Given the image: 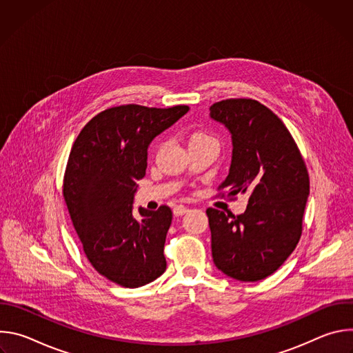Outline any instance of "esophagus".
I'll return each instance as SVG.
<instances>
[{
  "mask_svg": "<svg viewBox=\"0 0 353 353\" xmlns=\"http://www.w3.org/2000/svg\"><path fill=\"white\" fill-rule=\"evenodd\" d=\"M185 212H188V208L184 207V205H179V207H176V208L173 210V214H174L176 216H181V215H184Z\"/></svg>",
  "mask_w": 353,
  "mask_h": 353,
  "instance_id": "esophagus-1",
  "label": "esophagus"
}]
</instances>
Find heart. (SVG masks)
<instances>
[{
  "label": "heart",
  "mask_w": 353,
  "mask_h": 353,
  "mask_svg": "<svg viewBox=\"0 0 353 353\" xmlns=\"http://www.w3.org/2000/svg\"><path fill=\"white\" fill-rule=\"evenodd\" d=\"M210 141H215V139L205 131L195 130V131L188 134V146L196 145V143H201V142H210Z\"/></svg>",
  "instance_id": "1"
}]
</instances>
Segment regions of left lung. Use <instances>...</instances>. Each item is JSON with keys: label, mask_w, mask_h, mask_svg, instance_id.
<instances>
[{"label": "left lung", "mask_w": 353, "mask_h": 353, "mask_svg": "<svg viewBox=\"0 0 353 353\" xmlns=\"http://www.w3.org/2000/svg\"><path fill=\"white\" fill-rule=\"evenodd\" d=\"M210 110L233 141L219 194L229 199L248 194L241 215L207 210L214 263L237 281H260L286 261L300 240L310 191L307 168L286 125L259 100L226 99Z\"/></svg>", "instance_id": "left-lung-1"}]
</instances>
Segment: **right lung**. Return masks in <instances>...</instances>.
Here are the masks:
<instances>
[{
	"mask_svg": "<svg viewBox=\"0 0 353 353\" xmlns=\"http://www.w3.org/2000/svg\"><path fill=\"white\" fill-rule=\"evenodd\" d=\"M188 112L121 105L96 114L77 137L67 162L63 195L92 267L124 288H139L166 270L163 254L172 210L139 208L132 216L138 180L146 172L148 146Z\"/></svg>",
	"mask_w": 353,
	"mask_h": 353,
	"instance_id": "obj_1",
	"label": "right lung"
}]
</instances>
